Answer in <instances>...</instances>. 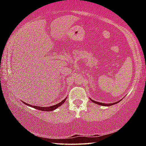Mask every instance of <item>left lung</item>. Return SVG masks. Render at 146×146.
<instances>
[{"label":"left lung","mask_w":146,"mask_h":146,"mask_svg":"<svg viewBox=\"0 0 146 146\" xmlns=\"http://www.w3.org/2000/svg\"><path fill=\"white\" fill-rule=\"evenodd\" d=\"M90 100L92 101L93 102H94V103H95V104H98V105H101V106H112V105H114V104H117L118 102H120V100H119V101H118V102H114V103H111V104H104V103H102V102H97V101H95V100H92V99H91L90 98Z\"/></svg>","instance_id":"left-lung-1"}]
</instances>
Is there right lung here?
<instances>
[{"label":"right lung","mask_w":146,"mask_h":146,"mask_svg":"<svg viewBox=\"0 0 146 146\" xmlns=\"http://www.w3.org/2000/svg\"><path fill=\"white\" fill-rule=\"evenodd\" d=\"M66 98H64L63 100H62L60 103L57 104L49 106V107H40V106H32V105H30V104H26L24 102H23V103L25 104H26L27 106H31V107L34 108L35 109H36V110H40V111H51L55 110V109L58 108L59 106H60L62 104L66 101Z\"/></svg>","instance_id":"right-lung-1"}]
</instances>
